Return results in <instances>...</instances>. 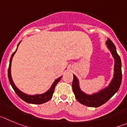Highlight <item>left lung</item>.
<instances>
[{
	"label": "left lung",
	"mask_w": 127,
	"mask_h": 127,
	"mask_svg": "<svg viewBox=\"0 0 127 127\" xmlns=\"http://www.w3.org/2000/svg\"><path fill=\"white\" fill-rule=\"evenodd\" d=\"M106 44L111 52L115 61L114 77L107 88L100 91L97 94H94L91 95H87L81 90L79 86L78 80L74 75L72 86L75 97L79 102L88 107H97L105 104L117 92L122 83V72L120 57L118 55L116 47L111 39H108V40L106 41Z\"/></svg>",
	"instance_id": "1"
}]
</instances>
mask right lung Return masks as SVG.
Segmentation results:
<instances>
[{
	"instance_id": "1",
	"label": "right lung",
	"mask_w": 127,
	"mask_h": 127,
	"mask_svg": "<svg viewBox=\"0 0 127 127\" xmlns=\"http://www.w3.org/2000/svg\"><path fill=\"white\" fill-rule=\"evenodd\" d=\"M20 43V42H19V44ZM19 44H18V46ZM17 50V49H16ZM16 50L14 53H13L12 56H11V58H10L9 61V66L8 68V78L9 80L10 84L13 87V90H14V92H16V94H17V95L20 97V98H22L23 100H24L26 102L29 103V104H43V103H45L46 102L49 101L51 98H52L53 94L54 93V91H55V88L56 85H57L58 82L60 81V80L61 79V77H58V79H56L55 81V82L53 83V84L52 85L51 87L50 88V90H48L46 92H45L44 94H41V95H27V94H24L18 88L15 86V85L14 84L13 81V79H12V77H11V61H12V59H13V57L14 56V53L16 51Z\"/></svg>"
}]
</instances>
